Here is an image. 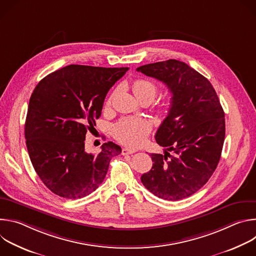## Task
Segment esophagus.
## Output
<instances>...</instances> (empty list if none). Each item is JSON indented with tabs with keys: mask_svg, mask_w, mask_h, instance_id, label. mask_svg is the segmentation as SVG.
Returning a JSON list of instances; mask_svg holds the SVG:
<instances>
[{
	"mask_svg": "<svg viewBox=\"0 0 256 256\" xmlns=\"http://www.w3.org/2000/svg\"><path fill=\"white\" fill-rule=\"evenodd\" d=\"M136 153L134 149H130V148H124L122 151V155H130V154H134Z\"/></svg>",
	"mask_w": 256,
	"mask_h": 256,
	"instance_id": "34e87169",
	"label": "esophagus"
}]
</instances>
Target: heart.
Segmentation results:
<instances>
[{
  "label": "heart",
  "mask_w": 256,
  "mask_h": 256,
  "mask_svg": "<svg viewBox=\"0 0 256 256\" xmlns=\"http://www.w3.org/2000/svg\"><path fill=\"white\" fill-rule=\"evenodd\" d=\"M132 87L134 94L138 100L148 99L152 101L158 93L157 85L147 79L134 80ZM108 102H110V100ZM160 110L162 114H167L169 106L167 104L162 105ZM150 130L151 126L147 120L138 118H126L114 126V134L120 142L132 146V147H138L144 142Z\"/></svg>",
  "instance_id": "1"
}]
</instances>
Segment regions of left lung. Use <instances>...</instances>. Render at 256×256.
Masks as SVG:
<instances>
[{
    "mask_svg": "<svg viewBox=\"0 0 256 256\" xmlns=\"http://www.w3.org/2000/svg\"><path fill=\"white\" fill-rule=\"evenodd\" d=\"M136 70L163 82L172 94L155 136L165 155L151 154L153 167L142 175V184L166 200L188 198L206 184L221 158L225 114L220 100L210 82L184 62L168 60Z\"/></svg>",
    "mask_w": 256,
    "mask_h": 256,
    "instance_id": "1",
    "label": "left lung"
}]
</instances>
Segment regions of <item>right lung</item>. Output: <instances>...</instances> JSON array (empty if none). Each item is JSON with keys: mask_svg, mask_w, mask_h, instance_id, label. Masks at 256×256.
Masks as SVG:
<instances>
[{"mask_svg": "<svg viewBox=\"0 0 256 256\" xmlns=\"http://www.w3.org/2000/svg\"><path fill=\"white\" fill-rule=\"evenodd\" d=\"M128 68L70 64L44 77L28 105L25 138L34 170L54 194L76 200L102 184L112 158L122 153L107 142L98 155L85 151L107 92Z\"/></svg>", "mask_w": 256, "mask_h": 256, "instance_id": "right-lung-1", "label": "right lung"}]
</instances>
